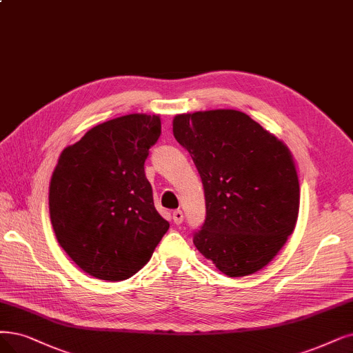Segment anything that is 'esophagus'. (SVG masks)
Instances as JSON below:
<instances>
[{"instance_id":"34e87169","label":"esophagus","mask_w":353,"mask_h":353,"mask_svg":"<svg viewBox=\"0 0 353 353\" xmlns=\"http://www.w3.org/2000/svg\"><path fill=\"white\" fill-rule=\"evenodd\" d=\"M172 219H174V223H175V224H181L182 221H184V213H182L181 210H174Z\"/></svg>"}]
</instances>
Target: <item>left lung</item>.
<instances>
[{"mask_svg": "<svg viewBox=\"0 0 353 353\" xmlns=\"http://www.w3.org/2000/svg\"><path fill=\"white\" fill-rule=\"evenodd\" d=\"M172 132L191 154L205 195L195 248L228 276L261 271L299 219L300 184L288 146L237 110L176 114Z\"/></svg>", "mask_w": 353, "mask_h": 353, "instance_id": "1", "label": "left lung"}]
</instances>
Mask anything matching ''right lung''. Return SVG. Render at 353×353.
Wrapping results in <instances>:
<instances>
[{
  "mask_svg": "<svg viewBox=\"0 0 353 353\" xmlns=\"http://www.w3.org/2000/svg\"><path fill=\"white\" fill-rule=\"evenodd\" d=\"M161 117L121 116L65 148L49 184V213L59 245L81 270L108 283L149 262L169 229L145 175Z\"/></svg>",
  "mask_w": 353,
  "mask_h": 353,
  "instance_id": "add662e5",
  "label": "right lung"
}]
</instances>
